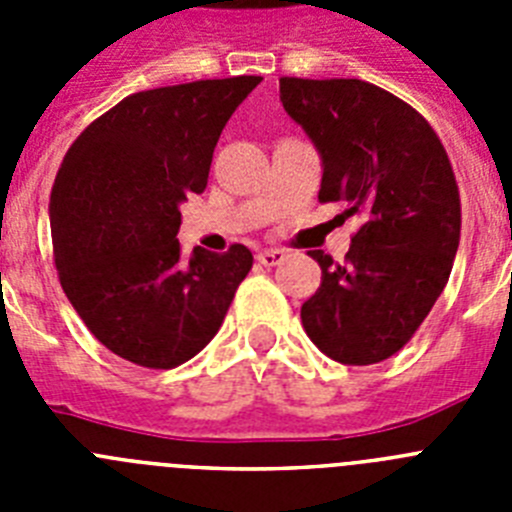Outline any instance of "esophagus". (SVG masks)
<instances>
[{
  "instance_id": "1",
  "label": "esophagus",
  "mask_w": 512,
  "mask_h": 512,
  "mask_svg": "<svg viewBox=\"0 0 512 512\" xmlns=\"http://www.w3.org/2000/svg\"><path fill=\"white\" fill-rule=\"evenodd\" d=\"M256 261L264 266H277L284 261V251H279V248H266V251L256 253Z\"/></svg>"
}]
</instances>
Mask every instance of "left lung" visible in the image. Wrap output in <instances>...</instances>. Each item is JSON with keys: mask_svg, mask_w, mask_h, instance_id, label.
Returning <instances> with one entry per match:
<instances>
[{"mask_svg": "<svg viewBox=\"0 0 512 512\" xmlns=\"http://www.w3.org/2000/svg\"><path fill=\"white\" fill-rule=\"evenodd\" d=\"M284 110L323 158L320 202L361 217L343 264L310 251L323 269L302 325L338 364L397 354L449 282L461 200L446 148L408 102L361 79H279Z\"/></svg>", "mask_w": 512, "mask_h": 512, "instance_id": "left-lung-1", "label": "left lung"}]
</instances>
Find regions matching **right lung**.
I'll return each instance as SVG.
<instances>
[{
	"label": "right lung",
	"mask_w": 512,
	"mask_h": 512,
	"mask_svg": "<svg viewBox=\"0 0 512 512\" xmlns=\"http://www.w3.org/2000/svg\"><path fill=\"white\" fill-rule=\"evenodd\" d=\"M261 76L200 79L135 92L87 125L51 192L58 282L112 354L174 369L215 338L253 266L243 243L225 253L176 241L187 194L207 187L212 151Z\"/></svg>",
	"instance_id": "add662e5"
}]
</instances>
